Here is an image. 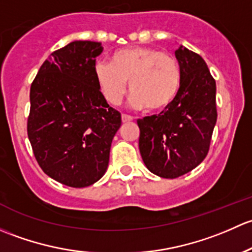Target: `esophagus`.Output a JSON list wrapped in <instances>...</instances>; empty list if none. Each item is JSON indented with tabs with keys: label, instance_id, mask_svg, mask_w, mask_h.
Here are the masks:
<instances>
[{
	"label": "esophagus",
	"instance_id": "esophagus-1",
	"mask_svg": "<svg viewBox=\"0 0 252 252\" xmlns=\"http://www.w3.org/2000/svg\"><path fill=\"white\" fill-rule=\"evenodd\" d=\"M121 120H123V123H129V121L133 120V118L131 115H127V114H123L121 115Z\"/></svg>",
	"mask_w": 252,
	"mask_h": 252
}]
</instances>
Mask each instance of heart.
Listing matches in <instances>:
<instances>
[{
	"label": "heart",
	"mask_w": 252,
	"mask_h": 252,
	"mask_svg": "<svg viewBox=\"0 0 252 252\" xmlns=\"http://www.w3.org/2000/svg\"><path fill=\"white\" fill-rule=\"evenodd\" d=\"M94 77L109 104L119 105L123 102L128 82L131 104L157 113L167 108L177 97L182 71L177 59L168 52L132 46L116 51L110 63L98 62Z\"/></svg>",
	"instance_id": "b5f03b06"
}]
</instances>
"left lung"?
Listing matches in <instances>:
<instances>
[{"instance_id":"1","label":"left lung","mask_w":252,"mask_h":252,"mask_svg":"<svg viewBox=\"0 0 252 252\" xmlns=\"http://www.w3.org/2000/svg\"><path fill=\"white\" fill-rule=\"evenodd\" d=\"M182 71L177 97L159 115L137 121L139 152L150 172L177 178L206 158L217 121L216 81L198 53L175 52Z\"/></svg>"}]
</instances>
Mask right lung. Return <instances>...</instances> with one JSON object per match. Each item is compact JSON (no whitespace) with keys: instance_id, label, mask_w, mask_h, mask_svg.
I'll return each mask as SVG.
<instances>
[{"instance_id":"obj_1","label":"right lung","mask_w":252,"mask_h":252,"mask_svg":"<svg viewBox=\"0 0 252 252\" xmlns=\"http://www.w3.org/2000/svg\"><path fill=\"white\" fill-rule=\"evenodd\" d=\"M102 43L74 41L54 51L30 88L28 137L43 172L82 188L108 168L121 114L109 107L94 77Z\"/></svg>"}]
</instances>
